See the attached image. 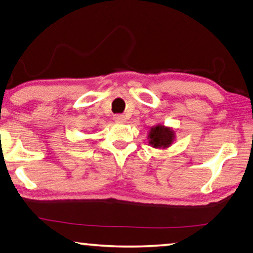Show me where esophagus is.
Segmentation results:
<instances>
[{"label":"esophagus","instance_id":"obj_1","mask_svg":"<svg viewBox=\"0 0 253 253\" xmlns=\"http://www.w3.org/2000/svg\"><path fill=\"white\" fill-rule=\"evenodd\" d=\"M114 120H115L116 123H124L126 119H125V116L118 114V115H115L114 116Z\"/></svg>","mask_w":253,"mask_h":253}]
</instances>
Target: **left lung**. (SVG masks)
I'll use <instances>...</instances> for the list:
<instances>
[{"label": "left lung", "instance_id": "obj_1", "mask_svg": "<svg viewBox=\"0 0 253 253\" xmlns=\"http://www.w3.org/2000/svg\"><path fill=\"white\" fill-rule=\"evenodd\" d=\"M149 144L156 149H167L175 139V131L164 125L152 127L148 135Z\"/></svg>", "mask_w": 253, "mask_h": 253}]
</instances>
